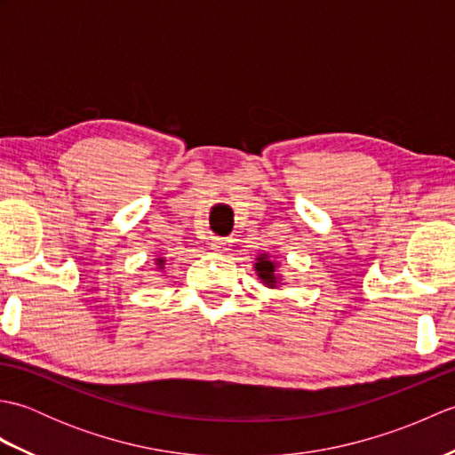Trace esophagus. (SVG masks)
Listing matches in <instances>:
<instances>
[{"label":"esophagus","instance_id":"esophagus-1","mask_svg":"<svg viewBox=\"0 0 455 455\" xmlns=\"http://www.w3.org/2000/svg\"><path fill=\"white\" fill-rule=\"evenodd\" d=\"M227 246V240L225 238H212L211 240V248L217 250V252H220V250H225Z\"/></svg>","mask_w":455,"mask_h":455}]
</instances>
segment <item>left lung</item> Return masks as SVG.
<instances>
[{
  "label": "left lung",
  "mask_w": 455,
  "mask_h": 455,
  "mask_svg": "<svg viewBox=\"0 0 455 455\" xmlns=\"http://www.w3.org/2000/svg\"><path fill=\"white\" fill-rule=\"evenodd\" d=\"M277 267L279 264H275L267 254H259L256 258V264H254L256 274L259 279H262V283L269 289H275L279 283H282V275L277 274Z\"/></svg>",
  "instance_id": "8db88e82"
}]
</instances>
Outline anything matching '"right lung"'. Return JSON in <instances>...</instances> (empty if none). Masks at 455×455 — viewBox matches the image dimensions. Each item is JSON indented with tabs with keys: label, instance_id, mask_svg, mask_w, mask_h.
<instances>
[{
	"label": "right lung",
	"instance_id": "add662e5",
	"mask_svg": "<svg viewBox=\"0 0 455 455\" xmlns=\"http://www.w3.org/2000/svg\"><path fill=\"white\" fill-rule=\"evenodd\" d=\"M156 266H158V269H164V267H166V259L156 258Z\"/></svg>",
	"mask_w": 455,
	"mask_h": 455
}]
</instances>
